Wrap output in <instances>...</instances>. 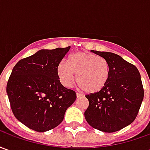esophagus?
<instances>
[{"label": "esophagus", "instance_id": "esophagus-1", "mask_svg": "<svg viewBox=\"0 0 150 150\" xmlns=\"http://www.w3.org/2000/svg\"><path fill=\"white\" fill-rule=\"evenodd\" d=\"M76 96H77V98L81 97L82 94H80V93H78V92H77V93H76Z\"/></svg>", "mask_w": 150, "mask_h": 150}]
</instances>
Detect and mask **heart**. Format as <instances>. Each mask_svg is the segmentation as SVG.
Masks as SVG:
<instances>
[{
	"label": "heart",
	"instance_id": "1",
	"mask_svg": "<svg viewBox=\"0 0 150 150\" xmlns=\"http://www.w3.org/2000/svg\"><path fill=\"white\" fill-rule=\"evenodd\" d=\"M57 75L61 83L71 87L75 80L87 93H97L107 84L110 66L107 60L87 52L75 53L69 57L68 62L61 61L57 67Z\"/></svg>",
	"mask_w": 150,
	"mask_h": 150
}]
</instances>
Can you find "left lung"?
Listing matches in <instances>:
<instances>
[{
    "instance_id": "left-lung-1",
    "label": "left lung",
    "mask_w": 150,
    "mask_h": 150,
    "mask_svg": "<svg viewBox=\"0 0 150 150\" xmlns=\"http://www.w3.org/2000/svg\"><path fill=\"white\" fill-rule=\"evenodd\" d=\"M107 60L110 75L103 90L86 96L89 106L85 111L87 122L96 129L114 132L133 122L144 98L138 69L116 54L91 50Z\"/></svg>"
}]
</instances>
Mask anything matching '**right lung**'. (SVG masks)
Returning <instances> with one entry per match:
<instances>
[{
  "label": "right lung",
  "instance_id": "1",
  "mask_svg": "<svg viewBox=\"0 0 150 150\" xmlns=\"http://www.w3.org/2000/svg\"><path fill=\"white\" fill-rule=\"evenodd\" d=\"M70 46L40 50L14 66L6 91L13 113L29 129L43 132L62 122L76 100L75 91L60 83L57 67Z\"/></svg>",
  "mask_w": 150,
  "mask_h": 150
}]
</instances>
